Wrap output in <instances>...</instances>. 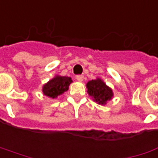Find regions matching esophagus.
I'll use <instances>...</instances> for the list:
<instances>
[{
  "mask_svg": "<svg viewBox=\"0 0 158 158\" xmlns=\"http://www.w3.org/2000/svg\"><path fill=\"white\" fill-rule=\"evenodd\" d=\"M76 79L79 81V82H81V81H83V79H84V76L83 75H78V76H76Z\"/></svg>",
  "mask_w": 158,
  "mask_h": 158,
  "instance_id": "1",
  "label": "esophagus"
}]
</instances>
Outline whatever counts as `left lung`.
I'll use <instances>...</instances> for the list:
<instances>
[{
	"label": "left lung",
	"instance_id": "obj_1",
	"mask_svg": "<svg viewBox=\"0 0 158 158\" xmlns=\"http://www.w3.org/2000/svg\"><path fill=\"white\" fill-rule=\"evenodd\" d=\"M87 93L99 104H105L113 96L112 90L102 80L97 79L91 80L86 84Z\"/></svg>",
	"mask_w": 158,
	"mask_h": 158
}]
</instances>
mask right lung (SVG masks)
Here are the masks:
<instances>
[{
	"instance_id": "1",
	"label": "right lung",
	"mask_w": 158,
	"mask_h": 158,
	"mask_svg": "<svg viewBox=\"0 0 158 158\" xmlns=\"http://www.w3.org/2000/svg\"><path fill=\"white\" fill-rule=\"evenodd\" d=\"M72 82L70 77H62L56 76L54 79L49 80L46 85H44L42 91L47 96L56 98L69 89V85Z\"/></svg>"
}]
</instances>
